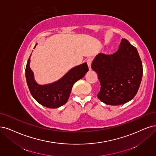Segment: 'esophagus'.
<instances>
[{
  "mask_svg": "<svg viewBox=\"0 0 156 156\" xmlns=\"http://www.w3.org/2000/svg\"><path fill=\"white\" fill-rule=\"evenodd\" d=\"M87 65H88V67H89V70H90V69H91L92 58H88V59H87Z\"/></svg>",
  "mask_w": 156,
  "mask_h": 156,
  "instance_id": "34e87169",
  "label": "esophagus"
}]
</instances>
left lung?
<instances>
[{
	"mask_svg": "<svg viewBox=\"0 0 156 156\" xmlns=\"http://www.w3.org/2000/svg\"><path fill=\"white\" fill-rule=\"evenodd\" d=\"M91 68L101 85L97 96L105 104L122 105L137 94L143 76L142 62L137 49L125 38L116 53L98 55Z\"/></svg>",
	"mask_w": 156,
	"mask_h": 156,
	"instance_id": "1",
	"label": "left lung"
}]
</instances>
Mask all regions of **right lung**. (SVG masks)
<instances>
[{"mask_svg":"<svg viewBox=\"0 0 156 156\" xmlns=\"http://www.w3.org/2000/svg\"><path fill=\"white\" fill-rule=\"evenodd\" d=\"M30 56L26 67L27 86L34 98L40 104L48 108H58L66 103L74 83L82 79L89 71L87 63H83L72 68L62 78L54 83L39 85L34 80L33 72L30 67Z\"/></svg>","mask_w":156,"mask_h":156,"instance_id":"obj_1","label":"right lung"}]
</instances>
